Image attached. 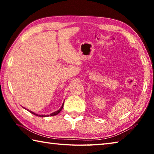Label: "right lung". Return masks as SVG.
<instances>
[{"instance_id":"right-lung-1","label":"right lung","mask_w":154,"mask_h":154,"mask_svg":"<svg viewBox=\"0 0 154 154\" xmlns=\"http://www.w3.org/2000/svg\"><path fill=\"white\" fill-rule=\"evenodd\" d=\"M63 106H64V103L62 104V106L60 107V109H58V111H55V112H54V113H51L50 115H38V114H36V113H34L33 111H30V110H28V109H27L26 108H25V107H23L24 108V109H26L27 111H28L29 112H30L31 113H32V114H34L35 115V116H38V117H48V116H56V115H58L60 112L61 111H62V108H63Z\"/></svg>"}]
</instances>
